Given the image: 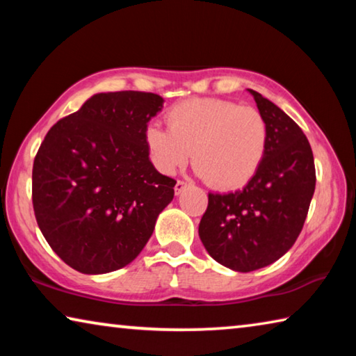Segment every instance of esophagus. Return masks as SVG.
<instances>
[{
    "label": "esophagus",
    "instance_id": "1",
    "mask_svg": "<svg viewBox=\"0 0 356 356\" xmlns=\"http://www.w3.org/2000/svg\"><path fill=\"white\" fill-rule=\"evenodd\" d=\"M185 186H186V182H185V180H177V182H176V186H174V190H176V195H180V193L184 191Z\"/></svg>",
    "mask_w": 356,
    "mask_h": 356
}]
</instances>
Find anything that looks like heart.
<instances>
[{
	"mask_svg": "<svg viewBox=\"0 0 356 356\" xmlns=\"http://www.w3.org/2000/svg\"><path fill=\"white\" fill-rule=\"evenodd\" d=\"M166 124L168 129L150 124L144 130V143L156 170L174 174L193 155L197 172L220 190L248 184L268 149L264 114L232 100L179 102L168 110Z\"/></svg>",
	"mask_w": 356,
	"mask_h": 356,
	"instance_id": "heart-1",
	"label": "heart"
}]
</instances>
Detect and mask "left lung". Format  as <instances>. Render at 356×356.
Segmentation results:
<instances>
[{
  "label": "left lung",
  "instance_id": "obj_1",
  "mask_svg": "<svg viewBox=\"0 0 356 356\" xmlns=\"http://www.w3.org/2000/svg\"><path fill=\"white\" fill-rule=\"evenodd\" d=\"M268 124V149L243 190L209 193L200 222L202 245L216 262L248 273L286 254L303 229L316 188L309 141L273 102L250 89Z\"/></svg>",
  "mask_w": 356,
  "mask_h": 356
}]
</instances>
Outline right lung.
<instances>
[{"instance_id":"right-lung-1","label":"right lung","mask_w":356,"mask_h":356,"mask_svg":"<svg viewBox=\"0 0 356 356\" xmlns=\"http://www.w3.org/2000/svg\"><path fill=\"white\" fill-rule=\"evenodd\" d=\"M154 92H102L48 130L33 165L35 221L76 272L100 275L140 254L176 180L149 160L144 130L161 110Z\"/></svg>"}]
</instances>
